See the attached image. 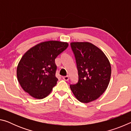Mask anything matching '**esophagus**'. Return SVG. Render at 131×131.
<instances>
[{
	"instance_id": "obj_1",
	"label": "esophagus",
	"mask_w": 131,
	"mask_h": 131,
	"mask_svg": "<svg viewBox=\"0 0 131 131\" xmlns=\"http://www.w3.org/2000/svg\"><path fill=\"white\" fill-rule=\"evenodd\" d=\"M62 78H63V79L64 80H65V81H68V80H69V76H63V77H62Z\"/></svg>"
}]
</instances>
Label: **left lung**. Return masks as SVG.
Returning a JSON list of instances; mask_svg holds the SVG:
<instances>
[{"mask_svg": "<svg viewBox=\"0 0 131 131\" xmlns=\"http://www.w3.org/2000/svg\"><path fill=\"white\" fill-rule=\"evenodd\" d=\"M76 58L78 83L70 88L79 101L89 103L102 95L109 84L112 68L102 51L90 42H72Z\"/></svg>", "mask_w": 131, "mask_h": 131, "instance_id": "left-lung-1", "label": "left lung"}]
</instances>
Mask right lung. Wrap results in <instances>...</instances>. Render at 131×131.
Segmentation results:
<instances>
[{
  "label": "right lung",
  "mask_w": 131,
  "mask_h": 131,
  "mask_svg": "<svg viewBox=\"0 0 131 131\" xmlns=\"http://www.w3.org/2000/svg\"><path fill=\"white\" fill-rule=\"evenodd\" d=\"M67 42H41L28 50L18 64L17 76L26 92L37 99L47 97L56 85L55 59L68 48Z\"/></svg>",
  "instance_id": "add662e5"
}]
</instances>
